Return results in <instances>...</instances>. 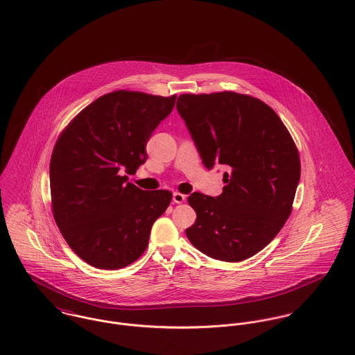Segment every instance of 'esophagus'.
I'll list each match as a JSON object with an SVG mask.
<instances>
[{"label": "esophagus", "mask_w": 355, "mask_h": 355, "mask_svg": "<svg viewBox=\"0 0 355 355\" xmlns=\"http://www.w3.org/2000/svg\"><path fill=\"white\" fill-rule=\"evenodd\" d=\"M186 201V196L180 194V193H173V202L182 203Z\"/></svg>", "instance_id": "1"}]
</instances>
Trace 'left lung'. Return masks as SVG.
<instances>
[{
  "label": "left lung",
  "instance_id": "1",
  "mask_svg": "<svg viewBox=\"0 0 355 355\" xmlns=\"http://www.w3.org/2000/svg\"><path fill=\"white\" fill-rule=\"evenodd\" d=\"M176 107L203 165L230 169L218 197H189L197 220L186 235L211 258L248 259L272 242L291 214L301 178L298 149L276 112L250 96L182 94Z\"/></svg>",
  "mask_w": 355,
  "mask_h": 355
}]
</instances>
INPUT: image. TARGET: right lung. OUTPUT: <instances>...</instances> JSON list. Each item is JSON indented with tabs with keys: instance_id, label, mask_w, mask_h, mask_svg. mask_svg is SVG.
Returning a JSON list of instances; mask_svg holds the SVG:
<instances>
[{
	"instance_id": "add662e5",
	"label": "right lung",
	"mask_w": 355,
	"mask_h": 355,
	"mask_svg": "<svg viewBox=\"0 0 355 355\" xmlns=\"http://www.w3.org/2000/svg\"><path fill=\"white\" fill-rule=\"evenodd\" d=\"M176 96L117 90L86 106L51 153V209L68 246L89 265L114 270L148 248L154 221L172 200L128 182L148 159L146 144Z\"/></svg>"
}]
</instances>
